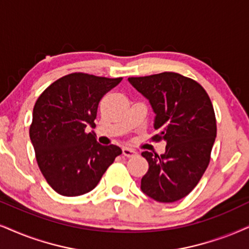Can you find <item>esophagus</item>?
I'll list each match as a JSON object with an SVG mask.
<instances>
[{
    "label": "esophagus",
    "mask_w": 249,
    "mask_h": 249,
    "mask_svg": "<svg viewBox=\"0 0 249 249\" xmlns=\"http://www.w3.org/2000/svg\"><path fill=\"white\" fill-rule=\"evenodd\" d=\"M122 150H123V155L126 157H133L134 155H137V152H135V150L130 149V148L127 147H124Z\"/></svg>",
    "instance_id": "34e87169"
}]
</instances>
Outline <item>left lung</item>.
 I'll list each match as a JSON object with an SVG mask.
<instances>
[{"mask_svg":"<svg viewBox=\"0 0 249 249\" xmlns=\"http://www.w3.org/2000/svg\"><path fill=\"white\" fill-rule=\"evenodd\" d=\"M128 81L155 112L153 140L166 142L162 155L141 154L149 165L141 191L159 202H175L193 191L209 164L217 131L212 101L199 83L175 72Z\"/></svg>","mask_w":249,"mask_h":249,"instance_id":"1","label":"left lung"}]
</instances>
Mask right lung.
<instances>
[{
	"label": "right lung",
	"mask_w": 249,
	"mask_h": 249,
	"mask_svg": "<svg viewBox=\"0 0 249 249\" xmlns=\"http://www.w3.org/2000/svg\"><path fill=\"white\" fill-rule=\"evenodd\" d=\"M122 78L75 72L59 78L36 100L30 138L37 165L53 190L64 196L92 191L122 154L115 144L102 146L95 133L97 107Z\"/></svg>",
	"instance_id": "obj_1"
}]
</instances>
